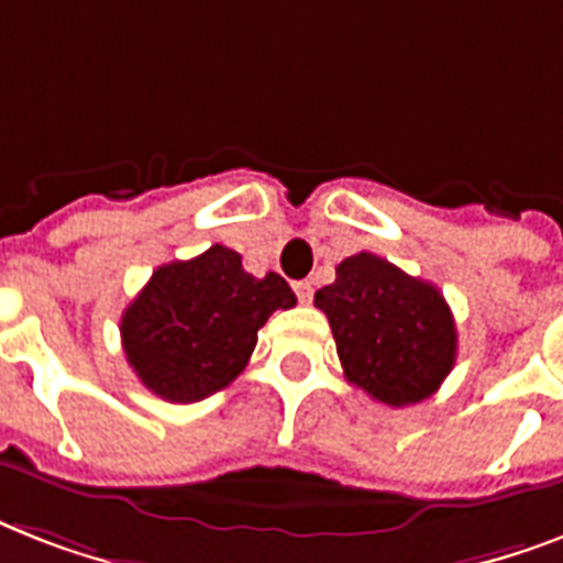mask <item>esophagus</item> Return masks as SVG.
<instances>
[{
    "label": "esophagus",
    "instance_id": "1",
    "mask_svg": "<svg viewBox=\"0 0 563 563\" xmlns=\"http://www.w3.org/2000/svg\"><path fill=\"white\" fill-rule=\"evenodd\" d=\"M295 295H298L300 303H309V300H312V283L309 280L295 283Z\"/></svg>",
    "mask_w": 563,
    "mask_h": 563
}]
</instances>
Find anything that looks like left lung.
<instances>
[{
	"label": "left lung",
	"mask_w": 563,
	"mask_h": 563,
	"mask_svg": "<svg viewBox=\"0 0 563 563\" xmlns=\"http://www.w3.org/2000/svg\"><path fill=\"white\" fill-rule=\"evenodd\" d=\"M316 307L330 321L347 383L385 406L427 400L453 371L459 335L444 295L383 256L342 260Z\"/></svg>",
	"instance_id": "obj_1"
}]
</instances>
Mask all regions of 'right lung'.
I'll return each mask as SVG.
<instances>
[{"label":"right lung","mask_w":563,"mask_h":563,"mask_svg":"<svg viewBox=\"0 0 563 563\" xmlns=\"http://www.w3.org/2000/svg\"><path fill=\"white\" fill-rule=\"evenodd\" d=\"M295 303L280 274L254 277L236 251L212 245L152 274L122 316V347L148 391L169 402L203 400L245 371L274 309Z\"/></svg>","instance_id":"right-lung-1"}]
</instances>
